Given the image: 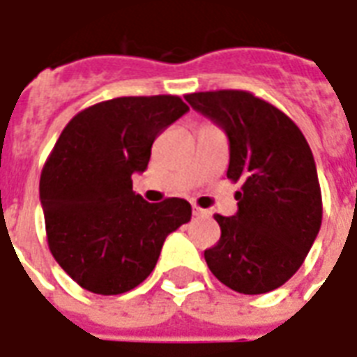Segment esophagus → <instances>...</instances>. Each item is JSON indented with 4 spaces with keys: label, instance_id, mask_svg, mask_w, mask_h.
Wrapping results in <instances>:
<instances>
[{
    "label": "esophagus",
    "instance_id": "34e87169",
    "mask_svg": "<svg viewBox=\"0 0 357 357\" xmlns=\"http://www.w3.org/2000/svg\"><path fill=\"white\" fill-rule=\"evenodd\" d=\"M193 216H210L208 210L201 208V206H195L193 204Z\"/></svg>",
    "mask_w": 357,
    "mask_h": 357
}]
</instances>
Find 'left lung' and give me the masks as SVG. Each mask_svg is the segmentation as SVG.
<instances>
[{"label":"left lung","mask_w":357,"mask_h":357,"mask_svg":"<svg viewBox=\"0 0 357 357\" xmlns=\"http://www.w3.org/2000/svg\"><path fill=\"white\" fill-rule=\"evenodd\" d=\"M187 102L229 139L227 179L241 181L237 214H216L222 235L204 250L210 271L241 294L291 279L319 233L323 202L314 155L283 110L243 89L187 93Z\"/></svg>","instance_id":"1"}]
</instances>
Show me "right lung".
Masks as SVG:
<instances>
[{
  "mask_svg": "<svg viewBox=\"0 0 357 357\" xmlns=\"http://www.w3.org/2000/svg\"><path fill=\"white\" fill-rule=\"evenodd\" d=\"M189 107L178 95L116 97L80 110L59 135L40 178L53 258L82 289L122 294L155 269L166 237L191 220V204L133 193L156 135Z\"/></svg>",
  "mask_w": 357,
  "mask_h": 357,
  "instance_id": "right-lung-1",
  "label": "right lung"
}]
</instances>
